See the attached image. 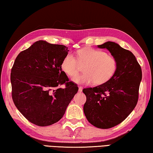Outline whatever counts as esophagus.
<instances>
[{"label": "esophagus", "instance_id": "34e87169", "mask_svg": "<svg viewBox=\"0 0 153 153\" xmlns=\"http://www.w3.org/2000/svg\"><path fill=\"white\" fill-rule=\"evenodd\" d=\"M82 90H83V88H82V86H79V87H78V91H79V92H82Z\"/></svg>", "mask_w": 153, "mask_h": 153}]
</instances>
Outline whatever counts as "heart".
Here are the masks:
<instances>
[{"label": "heart", "instance_id": "1", "mask_svg": "<svg viewBox=\"0 0 153 153\" xmlns=\"http://www.w3.org/2000/svg\"><path fill=\"white\" fill-rule=\"evenodd\" d=\"M77 59L72 53L65 56L61 62V69L67 76L73 77L77 73L79 64H85V72L72 78L78 84L102 85L109 81L117 68V61L114 56L105 52L92 48H84L77 51ZM79 63L78 64V63Z\"/></svg>", "mask_w": 153, "mask_h": 153}]
</instances>
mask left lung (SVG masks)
<instances>
[{
  "label": "left lung",
  "instance_id": "obj_1",
  "mask_svg": "<svg viewBox=\"0 0 153 153\" xmlns=\"http://www.w3.org/2000/svg\"><path fill=\"white\" fill-rule=\"evenodd\" d=\"M98 48L110 52L117 61V68L107 83L83 90L86 97L84 112L92 125L108 129L122 122L135 108L142 69L133 53L117 43L108 41Z\"/></svg>",
  "mask_w": 153,
  "mask_h": 153
}]
</instances>
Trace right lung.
<instances>
[{
	"instance_id": "obj_1",
	"label": "right lung",
	"mask_w": 153,
	"mask_h": 153,
	"mask_svg": "<svg viewBox=\"0 0 153 153\" xmlns=\"http://www.w3.org/2000/svg\"><path fill=\"white\" fill-rule=\"evenodd\" d=\"M68 48L39 40L17 55L11 69L12 98L31 123L47 126L63 117L78 91L61 69ZM65 83L66 88L58 86Z\"/></svg>"
}]
</instances>
